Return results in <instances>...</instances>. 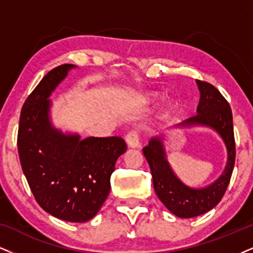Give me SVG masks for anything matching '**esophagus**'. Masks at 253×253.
Masks as SVG:
<instances>
[{"instance_id": "34e87169", "label": "esophagus", "mask_w": 253, "mask_h": 253, "mask_svg": "<svg viewBox=\"0 0 253 253\" xmlns=\"http://www.w3.org/2000/svg\"><path fill=\"white\" fill-rule=\"evenodd\" d=\"M126 142L129 148H138L139 146V138H138V133L137 131H130L127 135L126 136Z\"/></svg>"}]
</instances>
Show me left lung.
<instances>
[{
  "label": "left lung",
  "mask_w": 253,
  "mask_h": 253,
  "mask_svg": "<svg viewBox=\"0 0 253 253\" xmlns=\"http://www.w3.org/2000/svg\"><path fill=\"white\" fill-rule=\"evenodd\" d=\"M201 98L197 115L173 127H210L216 131L225 144L227 160L224 171L213 183L204 188H191L178 178L168 161L165 135L152 137L149 145L143 148L151 169L156 195L165 208L179 218H192L212 210L222 201L229 185L235 167L236 145L233 136L232 111L229 103L212 84L196 81Z\"/></svg>",
  "instance_id": "left-lung-1"
}]
</instances>
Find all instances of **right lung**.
<instances>
[{
	"instance_id": "add662e5",
	"label": "right lung",
	"mask_w": 253,
	"mask_h": 253,
	"mask_svg": "<svg viewBox=\"0 0 253 253\" xmlns=\"http://www.w3.org/2000/svg\"><path fill=\"white\" fill-rule=\"evenodd\" d=\"M74 64L55 68L28 96L21 111L17 148L24 176L45 212L65 222L96 216L110 192V177L126 144L121 137H86L51 124L49 98Z\"/></svg>"
}]
</instances>
